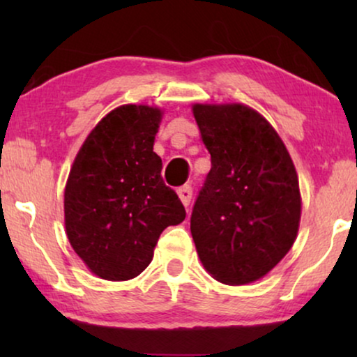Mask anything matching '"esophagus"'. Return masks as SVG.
I'll return each instance as SVG.
<instances>
[{
    "mask_svg": "<svg viewBox=\"0 0 357 357\" xmlns=\"http://www.w3.org/2000/svg\"><path fill=\"white\" fill-rule=\"evenodd\" d=\"M180 199H182V203L185 206H188L190 202H192V195H193V188L192 185H183V187H178L177 190Z\"/></svg>",
    "mask_w": 357,
    "mask_h": 357,
    "instance_id": "1",
    "label": "esophagus"
}]
</instances>
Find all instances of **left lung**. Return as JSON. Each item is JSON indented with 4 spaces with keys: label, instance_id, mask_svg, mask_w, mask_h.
<instances>
[{
    "label": "left lung",
    "instance_id": "1",
    "mask_svg": "<svg viewBox=\"0 0 357 357\" xmlns=\"http://www.w3.org/2000/svg\"><path fill=\"white\" fill-rule=\"evenodd\" d=\"M211 154L190 218L197 252L226 284L260 280L289 252L301 221L299 180L275 128L250 107L193 105Z\"/></svg>",
    "mask_w": 357,
    "mask_h": 357
}]
</instances>
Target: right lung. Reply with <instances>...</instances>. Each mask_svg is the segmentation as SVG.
Instances as JSON below:
<instances>
[{
    "mask_svg": "<svg viewBox=\"0 0 357 357\" xmlns=\"http://www.w3.org/2000/svg\"><path fill=\"white\" fill-rule=\"evenodd\" d=\"M159 109L121 105L102 119L77 153L65 188L71 247L94 275L126 281L149 265L165 227L185 219L153 151Z\"/></svg>",
    "mask_w": 357,
    "mask_h": 357,
    "instance_id": "1",
    "label": "right lung"
}]
</instances>
